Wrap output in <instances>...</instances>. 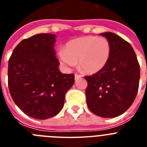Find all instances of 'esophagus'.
I'll use <instances>...</instances> for the list:
<instances>
[{"instance_id": "obj_1", "label": "esophagus", "mask_w": 147, "mask_h": 147, "mask_svg": "<svg viewBox=\"0 0 147 147\" xmlns=\"http://www.w3.org/2000/svg\"><path fill=\"white\" fill-rule=\"evenodd\" d=\"M82 76V75L77 74H75V80H77L78 78H81Z\"/></svg>"}]
</instances>
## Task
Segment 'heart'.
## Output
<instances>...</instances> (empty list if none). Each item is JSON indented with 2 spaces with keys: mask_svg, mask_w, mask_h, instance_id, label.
I'll use <instances>...</instances> for the list:
<instances>
[{
  "mask_svg": "<svg viewBox=\"0 0 147 147\" xmlns=\"http://www.w3.org/2000/svg\"><path fill=\"white\" fill-rule=\"evenodd\" d=\"M110 54L111 45L106 37L86 36L67 42L59 57L66 67H74L78 62L80 70L94 74L105 67Z\"/></svg>",
  "mask_w": 147,
  "mask_h": 147,
  "instance_id": "obj_1",
  "label": "heart"
}]
</instances>
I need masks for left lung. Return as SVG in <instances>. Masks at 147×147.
I'll use <instances>...</instances> for the list:
<instances>
[{
	"label": "left lung",
	"mask_w": 147,
	"mask_h": 147,
	"mask_svg": "<svg viewBox=\"0 0 147 147\" xmlns=\"http://www.w3.org/2000/svg\"><path fill=\"white\" fill-rule=\"evenodd\" d=\"M110 41L111 54L101 71L85 76L88 108L95 115L114 118L127 111L134 102L140 80V65L132 45L111 32L100 34Z\"/></svg>",
	"instance_id": "1"
}]
</instances>
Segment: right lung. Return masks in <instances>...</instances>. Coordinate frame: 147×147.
Returning <instances> with one entry per match:
<instances>
[{
	"label": "right lung",
	"instance_id": "right-lung-1",
	"mask_svg": "<svg viewBox=\"0 0 147 147\" xmlns=\"http://www.w3.org/2000/svg\"><path fill=\"white\" fill-rule=\"evenodd\" d=\"M56 36L38 34L22 40L9 59L8 86L13 101L27 115L47 119L63 107L74 74H62L55 56Z\"/></svg>",
	"mask_w": 147,
	"mask_h": 147
}]
</instances>
